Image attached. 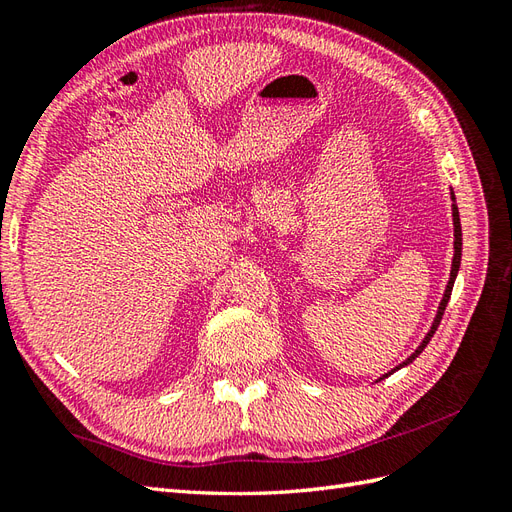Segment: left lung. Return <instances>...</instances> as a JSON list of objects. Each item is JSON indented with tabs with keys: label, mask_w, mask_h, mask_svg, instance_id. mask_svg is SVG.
<instances>
[{
	"label": "left lung",
	"mask_w": 512,
	"mask_h": 512,
	"mask_svg": "<svg viewBox=\"0 0 512 512\" xmlns=\"http://www.w3.org/2000/svg\"><path fill=\"white\" fill-rule=\"evenodd\" d=\"M452 199H454V194H452ZM452 218H454V259H452V272H450V281H448V287H445V294H443V300H441V305H439V311H437V318H435V322H432V326H430V331H428V335L424 337V342L419 344V348L413 352V355L406 359L404 363H400L396 370H400V368H404V365H409L419 352H422L426 346H428V342H430V337L435 335V331H437V326H439V322H441V318H443V311H445V307H448V300H450V294H452V287H454V279H456V272H458V266H461V248H463V233H461V218H458V207H456V203H452ZM391 374V372H389ZM387 376V374H385Z\"/></svg>",
	"instance_id": "8db88e82"
}]
</instances>
